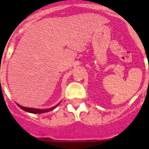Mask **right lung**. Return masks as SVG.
<instances>
[{"instance_id": "right-lung-1", "label": "right lung", "mask_w": 149, "mask_h": 149, "mask_svg": "<svg viewBox=\"0 0 149 149\" xmlns=\"http://www.w3.org/2000/svg\"><path fill=\"white\" fill-rule=\"evenodd\" d=\"M60 104H58L56 106L53 107H51V108H48V109H45V110H40V109H36V108H30V107H25L21 106V105L18 104V106L20 107L21 109H22L23 110L26 112H28V113H47V112L51 111V110H54L56 108V107L58 106Z\"/></svg>"}]
</instances>
